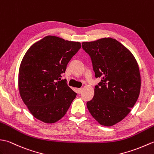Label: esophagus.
Returning <instances> with one entry per match:
<instances>
[{"mask_svg":"<svg viewBox=\"0 0 154 154\" xmlns=\"http://www.w3.org/2000/svg\"><path fill=\"white\" fill-rule=\"evenodd\" d=\"M82 88H78L77 89V92L79 94H80L82 93Z\"/></svg>","mask_w":154,"mask_h":154,"instance_id":"1","label":"esophagus"}]
</instances>
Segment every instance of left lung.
<instances>
[{"mask_svg":"<svg viewBox=\"0 0 154 154\" xmlns=\"http://www.w3.org/2000/svg\"><path fill=\"white\" fill-rule=\"evenodd\" d=\"M82 44L91 58L95 78H101L87 107L100 125L112 126L126 117L139 97L138 63L131 51L111 37Z\"/></svg>","mask_w":154,"mask_h":154,"instance_id":"1","label":"left lung"}]
</instances>
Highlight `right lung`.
<instances>
[{
	"mask_svg": "<svg viewBox=\"0 0 154 154\" xmlns=\"http://www.w3.org/2000/svg\"><path fill=\"white\" fill-rule=\"evenodd\" d=\"M80 42L48 35L30 47L20 64V94L34 117L54 123L64 117L77 94L61 80Z\"/></svg>",
	"mask_w": 154,
	"mask_h": 154,
	"instance_id": "1",
	"label": "right lung"
}]
</instances>
